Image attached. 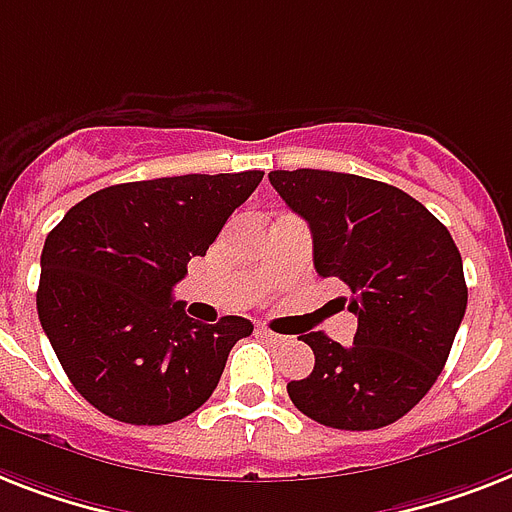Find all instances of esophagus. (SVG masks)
Returning <instances> with one entry per match:
<instances>
[{"label": "esophagus", "mask_w": 512, "mask_h": 512, "mask_svg": "<svg viewBox=\"0 0 512 512\" xmlns=\"http://www.w3.org/2000/svg\"><path fill=\"white\" fill-rule=\"evenodd\" d=\"M257 334L263 336L265 342H281V339H284V336H281V334H273L270 328H257Z\"/></svg>", "instance_id": "34e87169"}]
</instances>
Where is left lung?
<instances>
[{
    "label": "left lung",
    "instance_id": "left-lung-1",
    "mask_svg": "<svg viewBox=\"0 0 512 512\" xmlns=\"http://www.w3.org/2000/svg\"><path fill=\"white\" fill-rule=\"evenodd\" d=\"M273 189L313 234L323 278L352 292L355 342L302 336L313 373L286 392L313 421L371 431L400 421L442 373L468 305L450 231L397 186L334 170H270Z\"/></svg>",
    "mask_w": 512,
    "mask_h": 512
}]
</instances>
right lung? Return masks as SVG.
I'll return each mask as SVG.
<instances>
[{
  "label": "right lung",
  "mask_w": 512,
  "mask_h": 512,
  "mask_svg": "<svg viewBox=\"0 0 512 512\" xmlns=\"http://www.w3.org/2000/svg\"><path fill=\"white\" fill-rule=\"evenodd\" d=\"M260 181L263 170H244L107 186L49 231L39 321L70 384L99 413L162 426L210 400L252 323L194 321L173 286Z\"/></svg>",
  "instance_id": "obj_1"
}]
</instances>
